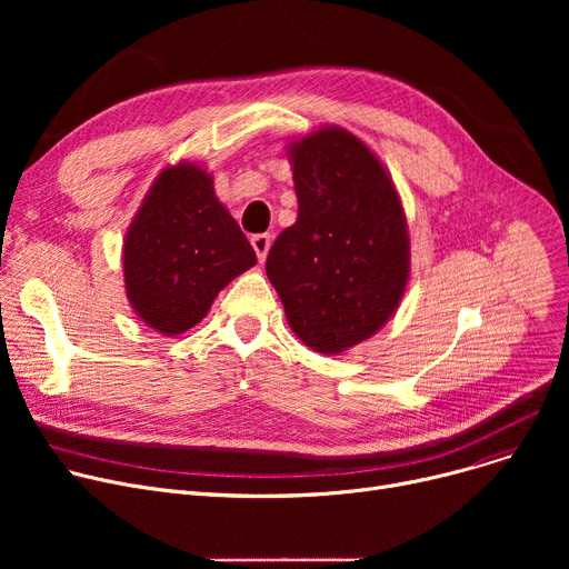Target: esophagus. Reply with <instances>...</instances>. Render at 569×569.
<instances>
[{"mask_svg": "<svg viewBox=\"0 0 569 569\" xmlns=\"http://www.w3.org/2000/svg\"><path fill=\"white\" fill-rule=\"evenodd\" d=\"M251 247H253V251H256L258 260H260V262H264L267 251H269V247H272V237H269L267 232L253 234V237H251Z\"/></svg>", "mask_w": 569, "mask_h": 569, "instance_id": "obj_1", "label": "esophagus"}]
</instances>
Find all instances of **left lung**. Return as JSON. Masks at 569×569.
Masks as SVG:
<instances>
[{
  "mask_svg": "<svg viewBox=\"0 0 569 569\" xmlns=\"http://www.w3.org/2000/svg\"><path fill=\"white\" fill-rule=\"evenodd\" d=\"M297 221L267 256L290 330L339 355L395 316L410 277L401 198L369 144L341 127L288 142Z\"/></svg>",
  "mask_w": 569,
  "mask_h": 569,
  "instance_id": "obj_1",
  "label": "left lung"
}]
</instances>
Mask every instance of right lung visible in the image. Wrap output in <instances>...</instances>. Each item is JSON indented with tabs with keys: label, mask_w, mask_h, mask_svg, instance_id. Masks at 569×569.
Masks as SVG:
<instances>
[{
	"label": "right lung",
	"mask_w": 569,
	"mask_h": 569,
	"mask_svg": "<svg viewBox=\"0 0 569 569\" xmlns=\"http://www.w3.org/2000/svg\"><path fill=\"white\" fill-rule=\"evenodd\" d=\"M124 288L138 318L163 337L198 325L256 251L219 202L214 179L193 161L159 172L122 249Z\"/></svg>",
	"instance_id": "obj_1"
}]
</instances>
